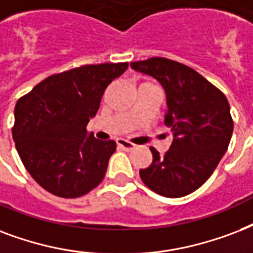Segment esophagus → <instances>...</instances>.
Instances as JSON below:
<instances>
[{
    "mask_svg": "<svg viewBox=\"0 0 253 253\" xmlns=\"http://www.w3.org/2000/svg\"><path fill=\"white\" fill-rule=\"evenodd\" d=\"M117 145H119L120 148L124 149V150H132V149L136 148V145L133 144V142L124 140V138H119V140H117Z\"/></svg>",
    "mask_w": 253,
    "mask_h": 253,
    "instance_id": "34e87169",
    "label": "esophagus"
}]
</instances>
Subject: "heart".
I'll return each instance as SVG.
<instances>
[{
  "label": "heart",
  "instance_id": "obj_1",
  "mask_svg": "<svg viewBox=\"0 0 253 253\" xmlns=\"http://www.w3.org/2000/svg\"><path fill=\"white\" fill-rule=\"evenodd\" d=\"M148 84H149V83H148Z\"/></svg>",
  "mask_w": 253,
  "mask_h": 253
}]
</instances>
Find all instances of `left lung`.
<instances>
[{
	"label": "left lung",
	"instance_id": "8db88e82",
	"mask_svg": "<svg viewBox=\"0 0 253 253\" xmlns=\"http://www.w3.org/2000/svg\"><path fill=\"white\" fill-rule=\"evenodd\" d=\"M130 67L162 84L165 124L174 137L165 154L150 148L153 161L140 170L141 179L162 197L189 195L211 177L228 148L234 130L228 100L201 74L175 60L153 56Z\"/></svg>",
	"mask_w": 253,
	"mask_h": 253
}]
</instances>
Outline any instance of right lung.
Here are the masks:
<instances>
[{"label":"right lung","mask_w":253,"mask_h":253,"mask_svg":"<svg viewBox=\"0 0 253 253\" xmlns=\"http://www.w3.org/2000/svg\"><path fill=\"white\" fill-rule=\"evenodd\" d=\"M124 63L85 64L54 74L17 101L13 138L23 165L48 193L78 198L100 185L116 150L87 136L88 121Z\"/></svg>","instance_id":"add662e5"}]
</instances>
